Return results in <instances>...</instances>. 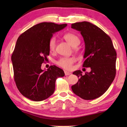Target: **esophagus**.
Returning <instances> with one entry per match:
<instances>
[{"instance_id":"34e87169","label":"esophagus","mask_w":127,"mask_h":127,"mask_svg":"<svg viewBox=\"0 0 127 127\" xmlns=\"http://www.w3.org/2000/svg\"><path fill=\"white\" fill-rule=\"evenodd\" d=\"M64 73H65V76H68V75H69V74H71V73L69 72L68 71H64Z\"/></svg>"}]
</instances>
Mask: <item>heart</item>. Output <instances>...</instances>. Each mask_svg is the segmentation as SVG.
Wrapping results in <instances>:
<instances>
[{
    "mask_svg": "<svg viewBox=\"0 0 127 127\" xmlns=\"http://www.w3.org/2000/svg\"><path fill=\"white\" fill-rule=\"evenodd\" d=\"M63 38L72 46L77 45L80 42V40L76 35L74 33L68 32L64 34ZM49 49L50 52H54L55 50L56 39L54 37H51L49 42ZM75 59L71 57H62L56 62L57 65L65 69L70 70L72 69V64L74 63Z\"/></svg>",
    "mask_w": 127,
    "mask_h": 127,
    "instance_id": "obj_1",
    "label": "heart"
}]
</instances>
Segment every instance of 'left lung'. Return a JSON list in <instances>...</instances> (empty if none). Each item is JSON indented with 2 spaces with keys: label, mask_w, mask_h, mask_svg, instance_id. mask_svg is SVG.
Segmentation results:
<instances>
[{
  "label": "left lung",
  "mask_w": 127,
  "mask_h": 127,
  "mask_svg": "<svg viewBox=\"0 0 127 127\" xmlns=\"http://www.w3.org/2000/svg\"><path fill=\"white\" fill-rule=\"evenodd\" d=\"M71 28L82 36L85 44L83 66L91 69L85 75L80 70L73 73L79 78L72 90L83 99H95L107 91L115 78L117 53L110 37L96 25L84 21L73 23Z\"/></svg>",
  "instance_id": "left-lung-1"
}]
</instances>
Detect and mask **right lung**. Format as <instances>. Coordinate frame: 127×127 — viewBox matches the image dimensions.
I'll list each match as a JSON object with an SVG mask.
<instances>
[{"mask_svg":"<svg viewBox=\"0 0 127 127\" xmlns=\"http://www.w3.org/2000/svg\"><path fill=\"white\" fill-rule=\"evenodd\" d=\"M66 26L40 23L19 36L11 59L16 86L25 97L35 101L46 99L55 91L56 79L65 75L63 69L55 65L47 70L41 66L48 61L49 40Z\"/></svg>","mask_w":127,"mask_h":127,"instance_id":"right-lung-1","label":"right lung"}]
</instances>
